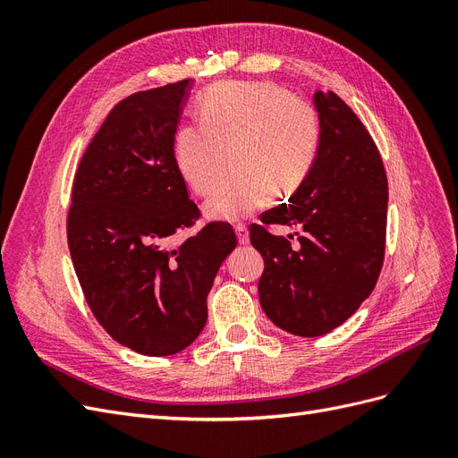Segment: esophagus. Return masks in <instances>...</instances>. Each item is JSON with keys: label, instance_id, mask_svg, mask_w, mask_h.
<instances>
[{"label": "esophagus", "instance_id": "34e87169", "mask_svg": "<svg viewBox=\"0 0 458 458\" xmlns=\"http://www.w3.org/2000/svg\"><path fill=\"white\" fill-rule=\"evenodd\" d=\"M234 233H237V237H239V242L241 244H248V231H246V225H242V224H239V225H234Z\"/></svg>", "mask_w": 458, "mask_h": 458}]
</instances>
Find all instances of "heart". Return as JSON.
Segmentation results:
<instances>
[{
	"mask_svg": "<svg viewBox=\"0 0 458 458\" xmlns=\"http://www.w3.org/2000/svg\"><path fill=\"white\" fill-rule=\"evenodd\" d=\"M199 113L175 130L174 160L192 191L210 195L229 152L233 170L206 204L212 217L237 221L306 182L321 137L310 103L273 81H225L202 95Z\"/></svg>",
	"mask_w": 458,
	"mask_h": 458,
	"instance_id": "b5f03b06",
	"label": "heart"
}]
</instances>
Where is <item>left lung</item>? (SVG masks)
I'll return each instance as SVG.
<instances>
[{
	"instance_id": "obj_1",
	"label": "left lung",
	"mask_w": 458,
	"mask_h": 458,
	"mask_svg": "<svg viewBox=\"0 0 458 458\" xmlns=\"http://www.w3.org/2000/svg\"><path fill=\"white\" fill-rule=\"evenodd\" d=\"M318 150L306 182L261 216L266 225L296 227L275 237L250 227L261 254L259 303L290 335L313 338L335 330L369 298L384 261L387 179L372 137L336 93L315 91Z\"/></svg>"
}]
</instances>
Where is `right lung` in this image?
Masks as SVG:
<instances>
[{"label":"right lung","mask_w":458,"mask_h":458,"mask_svg":"<svg viewBox=\"0 0 458 458\" xmlns=\"http://www.w3.org/2000/svg\"><path fill=\"white\" fill-rule=\"evenodd\" d=\"M191 80L118 103L78 165L68 248L97 321L126 348L150 357L185 350L202 332L217 269L237 246L214 221L170 246L199 217L174 160V135Z\"/></svg>","instance_id":"obj_1"}]
</instances>
